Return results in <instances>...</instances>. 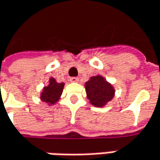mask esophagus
Returning a JSON list of instances; mask_svg holds the SVG:
<instances>
[{
    "label": "esophagus",
    "mask_w": 160,
    "mask_h": 160,
    "mask_svg": "<svg viewBox=\"0 0 160 160\" xmlns=\"http://www.w3.org/2000/svg\"><path fill=\"white\" fill-rule=\"evenodd\" d=\"M70 82H73V83H76V82H77L78 81V78L77 77H70Z\"/></svg>",
    "instance_id": "esophagus-1"
}]
</instances>
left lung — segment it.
Wrapping results in <instances>:
<instances>
[{
  "mask_svg": "<svg viewBox=\"0 0 160 160\" xmlns=\"http://www.w3.org/2000/svg\"><path fill=\"white\" fill-rule=\"evenodd\" d=\"M85 91L91 104L95 107H103L115 94L113 86L102 76L91 77L85 83Z\"/></svg>",
  "mask_w": 160,
  "mask_h": 160,
  "instance_id": "1",
  "label": "left lung"
}]
</instances>
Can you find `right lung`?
<instances>
[{"instance_id":"obj_1","label":"right lung","mask_w":160,"mask_h":160,"mask_svg":"<svg viewBox=\"0 0 160 160\" xmlns=\"http://www.w3.org/2000/svg\"><path fill=\"white\" fill-rule=\"evenodd\" d=\"M64 84V83H57L52 77L50 78L49 85L45 86L41 93V100L49 105L56 103L59 100V97L63 92Z\"/></svg>"}]
</instances>
